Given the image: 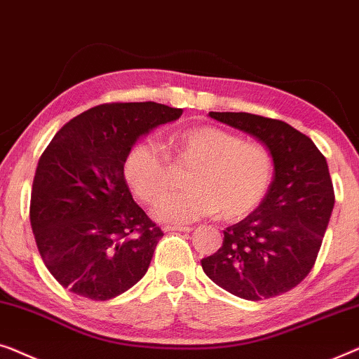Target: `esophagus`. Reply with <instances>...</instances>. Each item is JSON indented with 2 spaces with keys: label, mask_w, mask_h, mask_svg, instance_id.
<instances>
[{
  "label": "esophagus",
  "mask_w": 359,
  "mask_h": 359,
  "mask_svg": "<svg viewBox=\"0 0 359 359\" xmlns=\"http://www.w3.org/2000/svg\"><path fill=\"white\" fill-rule=\"evenodd\" d=\"M164 231H170V232H175V231H179V232H190L191 228H190V226H168V228H164Z\"/></svg>",
  "instance_id": "1"
}]
</instances>
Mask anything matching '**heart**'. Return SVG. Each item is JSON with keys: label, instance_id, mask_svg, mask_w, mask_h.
Returning a JSON list of instances; mask_svg holds the SVG:
<instances>
[{"label": "heart", "instance_id": "obj_1", "mask_svg": "<svg viewBox=\"0 0 359 359\" xmlns=\"http://www.w3.org/2000/svg\"><path fill=\"white\" fill-rule=\"evenodd\" d=\"M180 164L194 165L185 191L165 196L154 211L164 224H187L221 211L228 221L250 215L269 194L273 158L259 141H244L232 131L200 125L168 141ZM123 175L141 201L154 205L170 187V164L158 146L138 143L123 163Z\"/></svg>", "mask_w": 359, "mask_h": 359}]
</instances>
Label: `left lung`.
<instances>
[{
	"label": "left lung",
	"mask_w": 359,
	"mask_h": 359,
	"mask_svg": "<svg viewBox=\"0 0 359 359\" xmlns=\"http://www.w3.org/2000/svg\"><path fill=\"white\" fill-rule=\"evenodd\" d=\"M210 117L262 141L275 172L264 201L223 231V245L201 266L210 280L242 299L280 296L316 264L335 203L329 165L309 136L281 120L245 112Z\"/></svg>",
	"instance_id": "left-lung-1"
}]
</instances>
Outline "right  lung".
I'll return each mask as SVG.
<instances>
[{
    "label": "right lung",
    "mask_w": 359,
    "mask_h": 359,
    "mask_svg": "<svg viewBox=\"0 0 359 359\" xmlns=\"http://www.w3.org/2000/svg\"><path fill=\"white\" fill-rule=\"evenodd\" d=\"M182 109L114 102L62 127L40 156L30 226L45 266L74 294L107 301L143 278L163 231L135 203L123 163L140 136Z\"/></svg>",
    "instance_id": "obj_1"
}]
</instances>
